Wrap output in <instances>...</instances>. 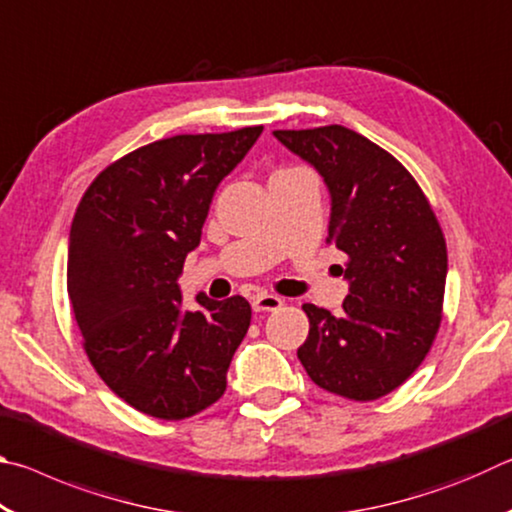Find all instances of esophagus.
Instances as JSON below:
<instances>
[{
    "label": "esophagus",
    "instance_id": "1",
    "mask_svg": "<svg viewBox=\"0 0 512 512\" xmlns=\"http://www.w3.org/2000/svg\"><path fill=\"white\" fill-rule=\"evenodd\" d=\"M277 307H282V298L273 293H257L253 298V311H273Z\"/></svg>",
    "mask_w": 512,
    "mask_h": 512
}]
</instances>
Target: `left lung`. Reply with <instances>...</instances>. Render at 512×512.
Returning <instances> with one entry per match:
<instances>
[{
    "label": "left lung",
    "instance_id": "obj_1",
    "mask_svg": "<svg viewBox=\"0 0 512 512\" xmlns=\"http://www.w3.org/2000/svg\"><path fill=\"white\" fill-rule=\"evenodd\" d=\"M329 189V237L348 255L343 314L302 305L309 336L298 359L314 384L372 402L409 379L443 314L447 246L415 178L391 153L345 126L273 131Z\"/></svg>",
    "mask_w": 512,
    "mask_h": 512
}]
</instances>
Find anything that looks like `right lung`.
I'll use <instances>...</instances> for the list:
<instances>
[{
	"instance_id": "1",
	"label": "right lung",
	"mask_w": 512,
	"mask_h": 512,
	"mask_svg": "<svg viewBox=\"0 0 512 512\" xmlns=\"http://www.w3.org/2000/svg\"><path fill=\"white\" fill-rule=\"evenodd\" d=\"M262 131L146 144L103 169L76 207L67 293L83 348L110 391L153 418H192L225 393L248 300L198 293V311H185L178 277L216 187Z\"/></svg>"
}]
</instances>
